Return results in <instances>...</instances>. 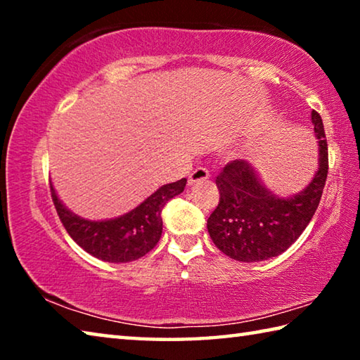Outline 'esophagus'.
<instances>
[{
	"instance_id": "obj_1",
	"label": "esophagus",
	"mask_w": 360,
	"mask_h": 360,
	"mask_svg": "<svg viewBox=\"0 0 360 360\" xmlns=\"http://www.w3.org/2000/svg\"><path fill=\"white\" fill-rule=\"evenodd\" d=\"M208 178H210L208 169L203 168V167L195 168L193 172H192V174L188 176V186H195V184H198V182L206 181Z\"/></svg>"
}]
</instances>
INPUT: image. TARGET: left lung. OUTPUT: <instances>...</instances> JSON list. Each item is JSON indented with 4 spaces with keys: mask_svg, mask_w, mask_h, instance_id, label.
Masks as SVG:
<instances>
[{
    "mask_svg": "<svg viewBox=\"0 0 360 360\" xmlns=\"http://www.w3.org/2000/svg\"><path fill=\"white\" fill-rule=\"evenodd\" d=\"M311 122L319 146V167L309 184L292 197L273 193L246 160L227 163L216 178L221 193L208 219L210 236L219 251L238 262H260L283 254L311 221L328 173V150L321 115Z\"/></svg>",
    "mask_w": 360,
    "mask_h": 360,
    "instance_id": "obj_1",
    "label": "left lung"
}]
</instances>
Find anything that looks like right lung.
Listing matches in <instances>:
<instances>
[{
    "instance_id": "obj_1",
    "label": "right lung",
    "mask_w": 360,
    "mask_h": 360,
    "mask_svg": "<svg viewBox=\"0 0 360 360\" xmlns=\"http://www.w3.org/2000/svg\"><path fill=\"white\" fill-rule=\"evenodd\" d=\"M186 182L187 179L182 178L158 187L135 210L106 221H89L75 214L60 202L52 184L51 192L63 227L85 252L105 262L125 264L138 260L154 249L162 236L163 206L184 191Z\"/></svg>"
}]
</instances>
